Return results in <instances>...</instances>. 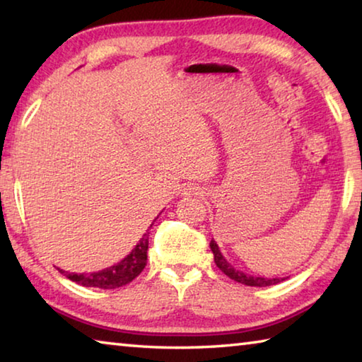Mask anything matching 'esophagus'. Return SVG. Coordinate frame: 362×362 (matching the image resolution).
<instances>
[{"mask_svg":"<svg viewBox=\"0 0 362 362\" xmlns=\"http://www.w3.org/2000/svg\"><path fill=\"white\" fill-rule=\"evenodd\" d=\"M204 189L201 187H196V185H187L183 188V196H204Z\"/></svg>","mask_w":362,"mask_h":362,"instance_id":"esophagus-1","label":"esophagus"}]
</instances>
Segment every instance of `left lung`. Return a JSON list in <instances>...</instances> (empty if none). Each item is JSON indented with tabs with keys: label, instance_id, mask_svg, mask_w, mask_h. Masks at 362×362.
I'll use <instances>...</instances> for the list:
<instances>
[{
	"label": "left lung",
	"instance_id": "1",
	"mask_svg": "<svg viewBox=\"0 0 362 362\" xmlns=\"http://www.w3.org/2000/svg\"><path fill=\"white\" fill-rule=\"evenodd\" d=\"M211 250L214 254V262H216V265L222 269L230 279H235L236 283H241L246 286H255V287H265V286H273V284L281 283V281H284V279L279 281L278 278L268 279V278H260V276H249V274L240 272V269H235L228 262L225 260V257L222 255V252H220V249L217 246V243L214 240L211 241Z\"/></svg>",
	"mask_w": 362,
	"mask_h": 362
}]
</instances>
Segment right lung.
<instances>
[{
	"instance_id": "right-lung-1",
	"label": "right lung",
	"mask_w": 362,
	"mask_h": 362,
	"mask_svg": "<svg viewBox=\"0 0 362 362\" xmlns=\"http://www.w3.org/2000/svg\"><path fill=\"white\" fill-rule=\"evenodd\" d=\"M146 250H148V235H144L142 240L137 243V246L132 249V252L124 257L121 262L113 267L95 273H65L60 269V273H65V276L71 279L73 283L81 284L84 287H99V289H116L129 284L132 279H136L144 272L146 265Z\"/></svg>"
}]
</instances>
